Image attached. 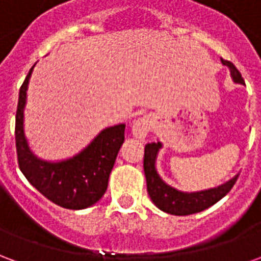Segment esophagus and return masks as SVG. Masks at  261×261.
<instances>
[{
    "label": "esophagus",
    "mask_w": 261,
    "mask_h": 261,
    "mask_svg": "<svg viewBox=\"0 0 261 261\" xmlns=\"http://www.w3.org/2000/svg\"><path fill=\"white\" fill-rule=\"evenodd\" d=\"M152 119L149 116H144L141 119H138L137 121H134L133 124V136L138 138L140 141H144L145 137L149 133V130L152 128Z\"/></svg>",
    "instance_id": "esophagus-1"
}]
</instances>
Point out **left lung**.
<instances>
[{"mask_svg": "<svg viewBox=\"0 0 261 261\" xmlns=\"http://www.w3.org/2000/svg\"><path fill=\"white\" fill-rule=\"evenodd\" d=\"M222 64L226 65L230 71V76L235 84H245L241 72L238 71L235 65L230 61L221 60ZM162 148V142H151L145 145L144 152V172L147 177V190L151 197L152 202L162 210L164 213L172 215H190V214L201 213L207 210L215 202H218L222 197H225L230 192V189L235 185L238 176L225 181L218 187L201 190V192H180L175 187L169 186L166 181L159 176L156 170V158H158L159 149Z\"/></svg>", "mask_w": 261, "mask_h": 261, "instance_id": "obj_1", "label": "left lung"}]
</instances>
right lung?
I'll return each mask as SVG.
<instances>
[{"mask_svg":"<svg viewBox=\"0 0 261 261\" xmlns=\"http://www.w3.org/2000/svg\"><path fill=\"white\" fill-rule=\"evenodd\" d=\"M32 71L33 67L20 86L15 121V141L20 170L32 186L60 207L68 210L91 207L106 193L109 176L124 142L125 124L102 130L88 147L71 158L56 162L40 159L29 147L23 127Z\"/></svg>","mask_w":261,"mask_h":261,"instance_id":"add662e5","label":"right lung"}]
</instances>
